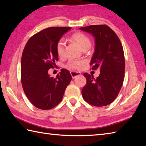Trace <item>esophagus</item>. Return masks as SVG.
Segmentation results:
<instances>
[{
    "label": "esophagus",
    "instance_id": "obj_1",
    "mask_svg": "<svg viewBox=\"0 0 146 146\" xmlns=\"http://www.w3.org/2000/svg\"><path fill=\"white\" fill-rule=\"evenodd\" d=\"M70 73L73 78H75L76 76L81 75V73L78 72V71H71Z\"/></svg>",
    "mask_w": 146,
    "mask_h": 146
}]
</instances>
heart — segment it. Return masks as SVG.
Wrapping results in <instances>:
<instances>
[{
  "label": "heart",
  "instance_id": "1",
  "mask_svg": "<svg viewBox=\"0 0 146 146\" xmlns=\"http://www.w3.org/2000/svg\"><path fill=\"white\" fill-rule=\"evenodd\" d=\"M71 39L78 44L82 50L88 49L91 46V41L88 37L82 33H76L71 36ZM56 52L59 57L63 58L65 55V44L63 39H60L56 44ZM83 64L82 61L71 60L66 66L70 70H78Z\"/></svg>",
  "mask_w": 146,
  "mask_h": 146
}]
</instances>
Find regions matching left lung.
<instances>
[{
	"instance_id": "left-lung-1",
	"label": "left lung",
	"mask_w": 146,
	"mask_h": 146,
	"mask_svg": "<svg viewBox=\"0 0 146 146\" xmlns=\"http://www.w3.org/2000/svg\"><path fill=\"white\" fill-rule=\"evenodd\" d=\"M80 29L95 38V51L90 64L93 70H100L97 79L87 73L83 74L86 83L82 90L83 98L94 106H106L116 98L124 80L122 45L116 34L106 25H91Z\"/></svg>"
}]
</instances>
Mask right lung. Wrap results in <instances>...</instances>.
Wrapping results in <instances>:
<instances>
[{
	"label": "right lung",
	"instance_id": "right-lung-1",
	"mask_svg": "<svg viewBox=\"0 0 146 146\" xmlns=\"http://www.w3.org/2000/svg\"><path fill=\"white\" fill-rule=\"evenodd\" d=\"M71 27H51L35 34L27 42L21 58V83L26 97L39 109L49 110L60 103L72 77L61 69L56 78L48 74L58 60L56 44Z\"/></svg>",
	"mask_w": 146,
	"mask_h": 146
}]
</instances>
